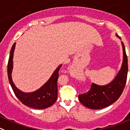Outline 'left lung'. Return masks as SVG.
I'll return each instance as SVG.
<instances>
[{"mask_svg":"<svg viewBox=\"0 0 130 130\" xmlns=\"http://www.w3.org/2000/svg\"><path fill=\"white\" fill-rule=\"evenodd\" d=\"M116 35L121 39L117 34ZM122 45L123 61L121 70L116 78L111 83L104 86L92 83L87 92L79 95L80 103L87 108L94 110L104 108L113 103L121 96L126 83L128 74V58L123 42Z\"/></svg>","mask_w":130,"mask_h":130,"instance_id":"obj_1","label":"left lung"}]
</instances>
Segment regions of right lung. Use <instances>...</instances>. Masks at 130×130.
Wrapping results in <instances>:
<instances>
[{
	"instance_id": "right-lung-1",
	"label": "right lung",
	"mask_w": 130,
	"mask_h": 130,
	"mask_svg": "<svg viewBox=\"0 0 130 130\" xmlns=\"http://www.w3.org/2000/svg\"><path fill=\"white\" fill-rule=\"evenodd\" d=\"M15 48V43L11 48L8 63V75L9 82L17 98L29 107L35 109H45L52 106L58 98V85L57 81L59 77V71L62 65H60L53 72L50 79L41 88L35 92L25 93L18 89L13 82L11 72L13 69V53Z\"/></svg>"
}]
</instances>
